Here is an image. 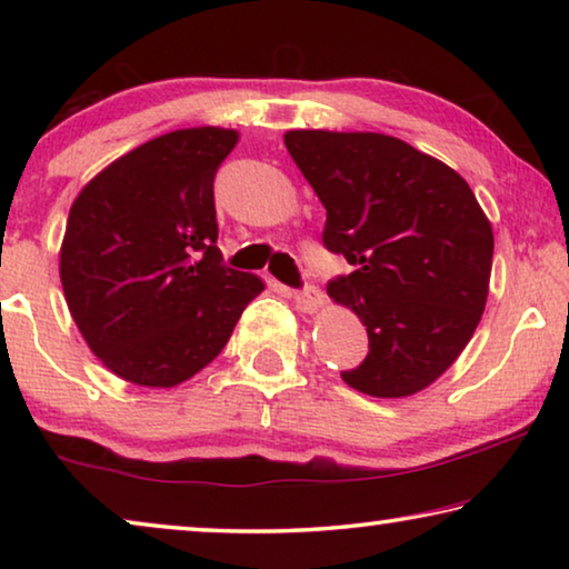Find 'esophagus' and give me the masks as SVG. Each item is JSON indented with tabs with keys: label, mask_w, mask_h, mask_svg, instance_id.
Here are the masks:
<instances>
[{
	"label": "esophagus",
	"mask_w": 569,
	"mask_h": 569,
	"mask_svg": "<svg viewBox=\"0 0 569 569\" xmlns=\"http://www.w3.org/2000/svg\"><path fill=\"white\" fill-rule=\"evenodd\" d=\"M293 303L298 311L316 313L323 306V293L316 286H308L303 291H293Z\"/></svg>",
	"instance_id": "34e87169"
}]
</instances>
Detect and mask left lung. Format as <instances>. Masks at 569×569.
Wrapping results in <instances>:
<instances>
[{
  "label": "left lung",
  "mask_w": 569,
  "mask_h": 569,
  "mask_svg": "<svg viewBox=\"0 0 569 569\" xmlns=\"http://www.w3.org/2000/svg\"><path fill=\"white\" fill-rule=\"evenodd\" d=\"M283 142L326 208L323 246L356 268L329 283L369 333L366 359L341 379L379 399L427 389L487 306L495 233L475 192L391 134L288 130Z\"/></svg>",
  "instance_id": "1"
}]
</instances>
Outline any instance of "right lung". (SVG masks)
<instances>
[{"label":"right lung","instance_id":"add662e5","mask_svg":"<svg viewBox=\"0 0 569 569\" xmlns=\"http://www.w3.org/2000/svg\"><path fill=\"white\" fill-rule=\"evenodd\" d=\"M238 138L216 124L166 132L74 198L60 248L64 301L114 377L148 389L192 379L266 288L223 266L216 246L213 178Z\"/></svg>","mask_w":569,"mask_h":569}]
</instances>
